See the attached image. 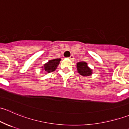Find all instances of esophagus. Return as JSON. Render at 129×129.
<instances>
[{"label":"esophagus","mask_w":129,"mask_h":129,"mask_svg":"<svg viewBox=\"0 0 129 129\" xmlns=\"http://www.w3.org/2000/svg\"><path fill=\"white\" fill-rule=\"evenodd\" d=\"M69 58L71 60H73V58H74V56H73V55H71V56H70V57H69Z\"/></svg>","instance_id":"1"}]
</instances>
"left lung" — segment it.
<instances>
[{
  "label": "left lung",
  "mask_w": 129,
  "mask_h": 129,
  "mask_svg": "<svg viewBox=\"0 0 129 129\" xmlns=\"http://www.w3.org/2000/svg\"><path fill=\"white\" fill-rule=\"evenodd\" d=\"M77 68L79 74L82 76H89L92 74V70L88 67L87 63L85 62H80L77 63Z\"/></svg>",
  "instance_id": "left-lung-1"
}]
</instances>
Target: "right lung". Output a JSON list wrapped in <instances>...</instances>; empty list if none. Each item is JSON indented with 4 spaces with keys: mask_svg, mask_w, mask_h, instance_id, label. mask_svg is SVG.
I'll use <instances>...</instances> for the list:
<instances>
[{
    "mask_svg": "<svg viewBox=\"0 0 129 129\" xmlns=\"http://www.w3.org/2000/svg\"><path fill=\"white\" fill-rule=\"evenodd\" d=\"M61 60L60 58H55L53 60H50L48 62L44 65L42 68V71H44V72L50 73L54 72L57 69V66H58L60 63V61Z\"/></svg>",
    "mask_w": 129,
    "mask_h": 129,
    "instance_id": "1",
    "label": "right lung"
}]
</instances>
